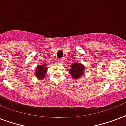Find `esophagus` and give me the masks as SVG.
<instances>
[{
    "instance_id": "obj_1",
    "label": "esophagus",
    "mask_w": 126,
    "mask_h": 126,
    "mask_svg": "<svg viewBox=\"0 0 126 126\" xmlns=\"http://www.w3.org/2000/svg\"><path fill=\"white\" fill-rule=\"evenodd\" d=\"M58 61H59V62H60V63H62V62H63V59L59 58V59H58Z\"/></svg>"
}]
</instances>
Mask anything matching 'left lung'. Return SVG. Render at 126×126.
<instances>
[{
    "mask_svg": "<svg viewBox=\"0 0 126 126\" xmlns=\"http://www.w3.org/2000/svg\"><path fill=\"white\" fill-rule=\"evenodd\" d=\"M84 66L81 63H73L71 65L69 73L73 77V79H77L80 78L84 73Z\"/></svg>",
    "mask_w": 126,
    "mask_h": 126,
    "instance_id": "8db88e82",
    "label": "left lung"
}]
</instances>
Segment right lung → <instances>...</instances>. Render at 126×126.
<instances>
[{
    "instance_id": "right-lung-1",
    "label": "right lung",
    "mask_w": 126,
    "mask_h": 126,
    "mask_svg": "<svg viewBox=\"0 0 126 126\" xmlns=\"http://www.w3.org/2000/svg\"><path fill=\"white\" fill-rule=\"evenodd\" d=\"M46 65H47L46 64H42L36 67V72L34 75L39 80H42L45 77L47 69V67Z\"/></svg>"
}]
</instances>
